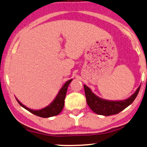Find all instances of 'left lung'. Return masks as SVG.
Here are the masks:
<instances>
[{"mask_svg": "<svg viewBox=\"0 0 147 147\" xmlns=\"http://www.w3.org/2000/svg\"><path fill=\"white\" fill-rule=\"evenodd\" d=\"M140 88L136 90L134 94L128 99L122 101H109L98 98L91 92V89L86 85H84V93H85L87 103L93 111L98 115L105 116L115 115L119 113L122 110L129 106L138 94Z\"/></svg>", "mask_w": 147, "mask_h": 147, "instance_id": "1", "label": "left lung"}]
</instances>
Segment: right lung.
I'll list each match as a JSON object with an SVG mask.
<instances>
[{
    "instance_id": "add662e5",
    "label": "right lung",
    "mask_w": 147,
    "mask_h": 147,
    "mask_svg": "<svg viewBox=\"0 0 147 147\" xmlns=\"http://www.w3.org/2000/svg\"><path fill=\"white\" fill-rule=\"evenodd\" d=\"M71 80L72 79L67 81L66 83L64 84L62 89H60L58 96H56V99L53 100V102L50 104L49 106L47 107L42 109L37 110V111L36 110H32L26 107L25 105L21 104L17 99L16 100L18 101V102L20 106H22V107L25 108V109H27L29 112H31L33 114L38 115V116L42 117V118H49V117L55 116V115L59 114L60 112L62 111V110H63L64 105H65V96H66L67 88H68L69 84L71 82Z\"/></svg>"
}]
</instances>
